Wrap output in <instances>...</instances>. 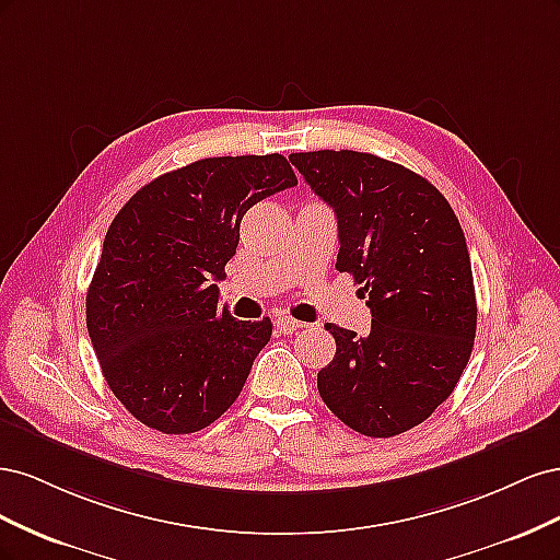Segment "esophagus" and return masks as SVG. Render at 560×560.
I'll return each instance as SVG.
<instances>
[{
	"mask_svg": "<svg viewBox=\"0 0 560 560\" xmlns=\"http://www.w3.org/2000/svg\"><path fill=\"white\" fill-rule=\"evenodd\" d=\"M276 327H278V331L280 334H294L296 329H301L303 325L299 319H292V317H287V315H280V317H276Z\"/></svg>",
	"mask_w": 560,
	"mask_h": 560,
	"instance_id": "1",
	"label": "esophagus"
}]
</instances>
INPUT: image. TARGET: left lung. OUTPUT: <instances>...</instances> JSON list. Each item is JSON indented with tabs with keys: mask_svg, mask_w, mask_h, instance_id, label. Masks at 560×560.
I'll use <instances>...</instances> for the list:
<instances>
[{
	"mask_svg": "<svg viewBox=\"0 0 560 560\" xmlns=\"http://www.w3.org/2000/svg\"><path fill=\"white\" fill-rule=\"evenodd\" d=\"M292 165L331 206L336 268L369 296L371 331L336 325L319 397L354 432L395 436L448 399L477 336V296L460 222L425 177L362 151H306Z\"/></svg>",
	"mask_w": 560,
	"mask_h": 560,
	"instance_id": "1",
	"label": "left lung"
}]
</instances>
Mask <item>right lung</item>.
<instances>
[{
    "instance_id": "1",
    "label": "right lung",
    "mask_w": 560,
    "mask_h": 560,
    "mask_svg": "<svg viewBox=\"0 0 560 560\" xmlns=\"http://www.w3.org/2000/svg\"><path fill=\"white\" fill-rule=\"evenodd\" d=\"M296 184L280 154L200 159L118 210L86 294V327L116 399L163 434L208 428L238 399L273 325L219 306L245 212Z\"/></svg>"
}]
</instances>
